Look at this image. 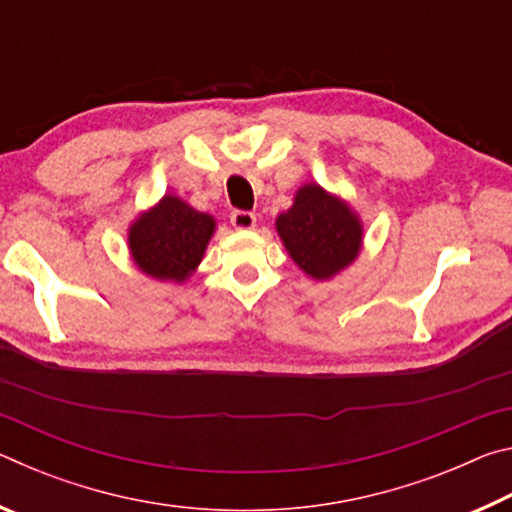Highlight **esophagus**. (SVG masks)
Instances as JSON below:
<instances>
[{
  "label": "esophagus",
  "mask_w": 512,
  "mask_h": 512,
  "mask_svg": "<svg viewBox=\"0 0 512 512\" xmlns=\"http://www.w3.org/2000/svg\"><path fill=\"white\" fill-rule=\"evenodd\" d=\"M230 223L235 230H253L257 225V216L253 212H232Z\"/></svg>",
  "instance_id": "obj_1"
}]
</instances>
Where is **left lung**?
Masks as SVG:
<instances>
[{
	"instance_id": "8db88e82",
	"label": "left lung",
	"mask_w": 512,
	"mask_h": 512,
	"mask_svg": "<svg viewBox=\"0 0 512 512\" xmlns=\"http://www.w3.org/2000/svg\"><path fill=\"white\" fill-rule=\"evenodd\" d=\"M275 230L302 273L327 282L357 262L363 248V221L343 196L323 185L296 189L293 205L277 214Z\"/></svg>"
}]
</instances>
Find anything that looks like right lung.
<instances>
[{
	"mask_svg": "<svg viewBox=\"0 0 512 512\" xmlns=\"http://www.w3.org/2000/svg\"><path fill=\"white\" fill-rule=\"evenodd\" d=\"M216 232V219L176 194H164L128 225V253L144 275L183 284L196 273Z\"/></svg>",
	"mask_w": 512,
	"mask_h": 512,
	"instance_id": "1",
	"label": "right lung"
}]
</instances>
